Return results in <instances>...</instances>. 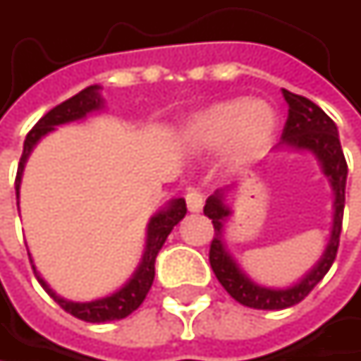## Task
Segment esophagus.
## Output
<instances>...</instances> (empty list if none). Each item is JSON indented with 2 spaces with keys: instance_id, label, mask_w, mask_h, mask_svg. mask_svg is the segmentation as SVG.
I'll return each instance as SVG.
<instances>
[{
  "instance_id": "1",
  "label": "esophagus",
  "mask_w": 361,
  "mask_h": 361,
  "mask_svg": "<svg viewBox=\"0 0 361 361\" xmlns=\"http://www.w3.org/2000/svg\"><path fill=\"white\" fill-rule=\"evenodd\" d=\"M185 202H188V211H190V213H200L204 200H202V194H200L198 190H188Z\"/></svg>"
}]
</instances>
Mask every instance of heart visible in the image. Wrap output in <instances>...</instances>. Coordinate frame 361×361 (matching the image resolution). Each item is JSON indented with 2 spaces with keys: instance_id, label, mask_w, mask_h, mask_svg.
I'll use <instances>...</instances> for the list:
<instances>
[{
  "instance_id": "obj_1",
  "label": "heart",
  "mask_w": 361,
  "mask_h": 361,
  "mask_svg": "<svg viewBox=\"0 0 361 361\" xmlns=\"http://www.w3.org/2000/svg\"><path fill=\"white\" fill-rule=\"evenodd\" d=\"M278 116L263 100L232 98L194 112L181 125V140L192 152L224 148L230 167L252 163L274 140Z\"/></svg>"
}]
</instances>
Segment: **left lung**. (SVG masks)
<instances>
[{
	"label": "left lung",
	"instance_id": "obj_1",
	"mask_svg": "<svg viewBox=\"0 0 361 361\" xmlns=\"http://www.w3.org/2000/svg\"><path fill=\"white\" fill-rule=\"evenodd\" d=\"M282 96L288 104V118L282 131V142L276 150H293V152H312L320 167L324 178L330 181L334 202H332V230L322 257L316 261V265L305 271L295 284L288 286H263L251 280L245 269L238 265V261L232 257V252L226 247V221L232 215V207L228 204V196L234 188H224L213 192L207 198L204 215L213 219L215 236L211 243L209 261L211 267L221 282V286L240 303L252 310H284L290 305H297L303 301L314 286L324 278L334 263V257L338 251V236L343 228V209H345V183H347V163L341 148L338 131L334 121L326 114L324 110L312 100L297 96L288 90H282Z\"/></svg>",
	"mask_w": 361,
	"mask_h": 361
}]
</instances>
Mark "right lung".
Returning <instances> with one entry per match:
<instances>
[{"label": "right lung", "mask_w": 361, "mask_h": 361, "mask_svg": "<svg viewBox=\"0 0 361 361\" xmlns=\"http://www.w3.org/2000/svg\"><path fill=\"white\" fill-rule=\"evenodd\" d=\"M100 90H102L100 85H90L83 92H79L77 96H73L66 102H62L56 109H51L47 114H43L37 121V125L29 131V135L25 140L23 157H20V163H18V173H16V202L20 198V181H23L25 165L29 161V154L33 152V148L39 144V140L45 137L47 133H51L60 125L81 121L87 114L104 109V98H102ZM183 215H185V200L183 198H173V200H169L163 209H159L150 217L148 228H146V247H144V255H142L140 265L135 267V271L131 274V278L121 288H116L114 293H110L106 297H100V299H94V301H85V303L68 301V299H64V297H60V295H56L51 290V286L41 278V274L37 271L35 265H33V271H35L39 284L45 288V293L64 312H68L71 316H75V318H79L83 322H112V320H123L131 312H135L142 305V301L146 299V295H148V290L152 286V280H154V261H157V255L163 249V245H165L167 236L171 234V230L183 219Z\"/></svg>", "instance_id": "add662e5"}]
</instances>
